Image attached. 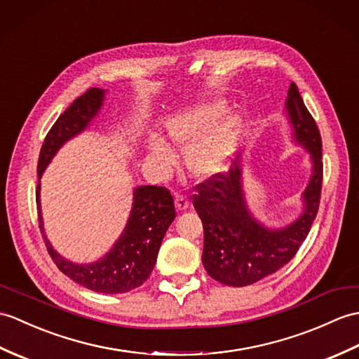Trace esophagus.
Returning <instances> with one entry per match:
<instances>
[{
  "mask_svg": "<svg viewBox=\"0 0 359 359\" xmlns=\"http://www.w3.org/2000/svg\"><path fill=\"white\" fill-rule=\"evenodd\" d=\"M176 208L177 211H187L189 208V198L187 196H177L176 197Z\"/></svg>",
  "mask_w": 359,
  "mask_h": 359,
  "instance_id": "esophagus-1",
  "label": "esophagus"
}]
</instances>
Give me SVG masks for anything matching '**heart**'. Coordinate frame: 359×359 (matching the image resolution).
<instances>
[{
	"mask_svg": "<svg viewBox=\"0 0 359 359\" xmlns=\"http://www.w3.org/2000/svg\"><path fill=\"white\" fill-rule=\"evenodd\" d=\"M226 110L228 105L223 99H212L183 108L163 121L165 135L174 145L189 144L185 148V165L198 179L217 176L237 153L243 119L238 113H226ZM147 149L162 168L172 165V149L163 139L151 136Z\"/></svg>",
	"mask_w": 359,
	"mask_h": 359,
	"instance_id": "b5f03b06",
	"label": "heart"
}]
</instances>
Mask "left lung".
Wrapping results in <instances>:
<instances>
[{
	"instance_id": "left-lung-1",
	"label": "left lung",
	"mask_w": 359,
	"mask_h": 359,
	"mask_svg": "<svg viewBox=\"0 0 359 359\" xmlns=\"http://www.w3.org/2000/svg\"><path fill=\"white\" fill-rule=\"evenodd\" d=\"M286 116L292 140L311 154V179L302 194L303 211L281 228H268L254 217L243 189L241 154L228 172L196 187L194 208L203 223L202 262L210 277L222 285L243 287L277 272L292 260L309 234L320 206L323 161L318 127L307 111L297 86L290 84Z\"/></svg>"
}]
</instances>
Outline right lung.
Returning <instances> with one entry per match:
<instances>
[{
  "label": "right lung",
  "instance_id": "right-lung-1",
  "mask_svg": "<svg viewBox=\"0 0 359 359\" xmlns=\"http://www.w3.org/2000/svg\"><path fill=\"white\" fill-rule=\"evenodd\" d=\"M105 90L90 88L57 118L44 139L38 159L36 206L39 229L43 232L50 257L57 269L78 285L101 294H123L139 287L151 273L162 240L176 219L174 200L163 187H137L133 191V206L121 237L102 258L93 263H73L56 252L50 243L41 212V177L60 148L88 128L101 111Z\"/></svg>",
  "mask_w": 359,
  "mask_h": 359
}]
</instances>
